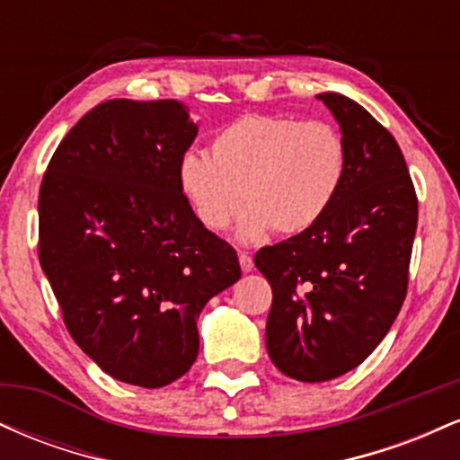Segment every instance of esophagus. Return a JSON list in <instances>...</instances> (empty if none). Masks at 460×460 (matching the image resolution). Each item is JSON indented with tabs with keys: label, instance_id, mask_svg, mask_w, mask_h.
I'll return each mask as SVG.
<instances>
[{
	"label": "esophagus",
	"instance_id": "1",
	"mask_svg": "<svg viewBox=\"0 0 460 460\" xmlns=\"http://www.w3.org/2000/svg\"><path fill=\"white\" fill-rule=\"evenodd\" d=\"M240 266H242V270L244 272H251L252 270V266H255V263H252V257L248 255V252H240Z\"/></svg>",
	"mask_w": 460,
	"mask_h": 460
}]
</instances>
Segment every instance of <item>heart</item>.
<instances>
[{
  "instance_id": "heart-1",
  "label": "heart",
  "mask_w": 460,
  "mask_h": 460,
  "mask_svg": "<svg viewBox=\"0 0 460 460\" xmlns=\"http://www.w3.org/2000/svg\"><path fill=\"white\" fill-rule=\"evenodd\" d=\"M212 157L190 151L177 181L199 223L225 231L242 205V235L272 229L292 235L331 209L348 175V145L326 120L244 114L225 125L209 145Z\"/></svg>"
}]
</instances>
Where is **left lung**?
I'll return each mask as SVG.
<instances>
[{"mask_svg":"<svg viewBox=\"0 0 460 460\" xmlns=\"http://www.w3.org/2000/svg\"><path fill=\"white\" fill-rule=\"evenodd\" d=\"M348 145V175L309 229L257 251L272 288L268 355L285 376L322 383L355 369L402 307L417 194L398 142L366 108L324 93Z\"/></svg>","mask_w":460,"mask_h":460,"instance_id":"left-lung-1","label":"left lung"}]
</instances>
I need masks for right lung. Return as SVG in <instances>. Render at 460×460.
I'll return each mask as SVG.
<instances>
[{
	"mask_svg": "<svg viewBox=\"0 0 460 460\" xmlns=\"http://www.w3.org/2000/svg\"><path fill=\"white\" fill-rule=\"evenodd\" d=\"M197 134L177 99H110L62 138L40 183L39 260L66 331L105 374L146 389L192 367L200 309L242 277L179 188Z\"/></svg>",
	"mask_w": 460,
	"mask_h": 460,
	"instance_id": "1",
	"label": "right lung"
}]
</instances>
